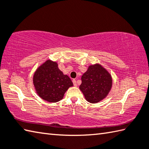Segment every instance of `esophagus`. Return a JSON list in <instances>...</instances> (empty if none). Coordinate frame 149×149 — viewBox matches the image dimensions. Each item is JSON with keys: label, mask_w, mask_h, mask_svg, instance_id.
Here are the masks:
<instances>
[{"label": "esophagus", "mask_w": 149, "mask_h": 149, "mask_svg": "<svg viewBox=\"0 0 149 149\" xmlns=\"http://www.w3.org/2000/svg\"><path fill=\"white\" fill-rule=\"evenodd\" d=\"M73 81V83H74V85L75 86H77V81L75 80V79H74L72 81Z\"/></svg>", "instance_id": "34e87169"}]
</instances>
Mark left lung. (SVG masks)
<instances>
[{"label":"left lung","mask_w":149,"mask_h":149,"mask_svg":"<svg viewBox=\"0 0 149 149\" xmlns=\"http://www.w3.org/2000/svg\"><path fill=\"white\" fill-rule=\"evenodd\" d=\"M79 89L85 99L92 104L102 100L112 86V78L109 73L100 64L91 65L81 77Z\"/></svg>","instance_id":"obj_1"}]
</instances>
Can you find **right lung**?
<instances>
[{"label":"right lung","mask_w":149,"mask_h":149,"mask_svg":"<svg viewBox=\"0 0 149 149\" xmlns=\"http://www.w3.org/2000/svg\"><path fill=\"white\" fill-rule=\"evenodd\" d=\"M33 83L40 98L49 102H57L63 98L64 93L73 83L64 75L56 62L45 61L35 72Z\"/></svg>","instance_id":"add662e5"}]
</instances>
